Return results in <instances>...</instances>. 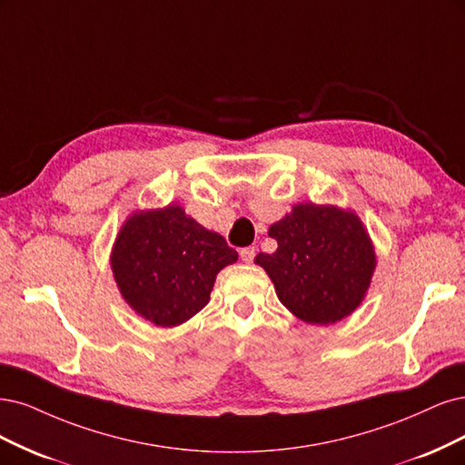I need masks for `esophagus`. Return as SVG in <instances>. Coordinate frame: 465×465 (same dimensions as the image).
<instances>
[{"instance_id": "obj_1", "label": "esophagus", "mask_w": 465, "mask_h": 465, "mask_svg": "<svg viewBox=\"0 0 465 465\" xmlns=\"http://www.w3.org/2000/svg\"><path fill=\"white\" fill-rule=\"evenodd\" d=\"M254 254H257V249H254V247H243L242 251H239V257H242V261L247 262V264L252 262Z\"/></svg>"}]
</instances>
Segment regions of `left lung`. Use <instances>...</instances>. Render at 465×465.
<instances>
[{
    "instance_id": "1",
    "label": "left lung",
    "mask_w": 465,
    "mask_h": 465,
    "mask_svg": "<svg viewBox=\"0 0 465 465\" xmlns=\"http://www.w3.org/2000/svg\"><path fill=\"white\" fill-rule=\"evenodd\" d=\"M272 254L261 252L276 295L292 314L309 324H334L363 303L377 268V254L361 218L334 204L299 203L274 222Z\"/></svg>"
}]
</instances>
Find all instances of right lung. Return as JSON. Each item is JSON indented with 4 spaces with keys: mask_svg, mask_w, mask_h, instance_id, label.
<instances>
[{
    "mask_svg": "<svg viewBox=\"0 0 465 465\" xmlns=\"http://www.w3.org/2000/svg\"><path fill=\"white\" fill-rule=\"evenodd\" d=\"M237 261L220 233L179 204L134 211L119 228L110 264L125 303L162 328L183 324L211 299L222 268Z\"/></svg>",
    "mask_w": 465,
    "mask_h": 465,
    "instance_id": "obj_1",
    "label": "right lung"
}]
</instances>
